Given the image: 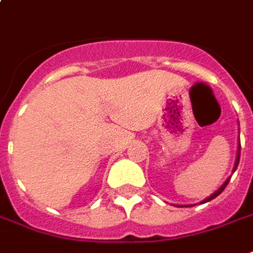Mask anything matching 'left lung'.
Wrapping results in <instances>:
<instances>
[{
	"instance_id": "left-lung-1",
	"label": "left lung",
	"mask_w": 253,
	"mask_h": 253,
	"mask_svg": "<svg viewBox=\"0 0 253 253\" xmlns=\"http://www.w3.org/2000/svg\"><path fill=\"white\" fill-rule=\"evenodd\" d=\"M240 151H241V145L238 144L237 159H236V164H234V169H233V172H234V171H236V169H237V166H238V162H240ZM229 181H230V176H229V178H227V179H226L225 183H223V185H222V186H220V188H219L218 190H216V192H215V193L211 194V196H210V197H207L206 200H203V201H201L200 204H204V203H207V201H211V200H213V199H215V197H216V196H219V194H220V193H222V192H223V190H225V188H226V186H227V183H229ZM189 207H190V206H189Z\"/></svg>"
}]
</instances>
